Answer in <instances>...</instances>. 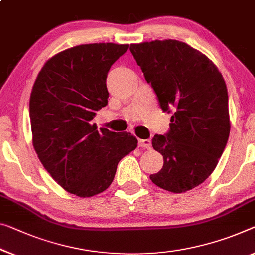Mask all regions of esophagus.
<instances>
[{
  "instance_id": "1",
  "label": "esophagus",
  "mask_w": 255,
  "mask_h": 255,
  "mask_svg": "<svg viewBox=\"0 0 255 255\" xmlns=\"http://www.w3.org/2000/svg\"><path fill=\"white\" fill-rule=\"evenodd\" d=\"M139 147H141V148H144V149H150L151 148V142H150V140H148V139H140L139 140Z\"/></svg>"
}]
</instances>
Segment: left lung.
I'll use <instances>...</instances> for the list:
<instances>
[{
    "label": "left lung",
    "mask_w": 255,
    "mask_h": 255,
    "mask_svg": "<svg viewBox=\"0 0 255 255\" xmlns=\"http://www.w3.org/2000/svg\"><path fill=\"white\" fill-rule=\"evenodd\" d=\"M130 51L160 108L174 112L168 133L152 138L164 164L150 180L171 193H186L210 177L228 141L225 80L205 54L187 43L156 40L131 44Z\"/></svg>",
    "instance_id": "left-lung-1"
}]
</instances>
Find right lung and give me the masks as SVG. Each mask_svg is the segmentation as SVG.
<instances>
[{"label": "right lung", "mask_w": 255, "mask_h": 255, "mask_svg": "<svg viewBox=\"0 0 255 255\" xmlns=\"http://www.w3.org/2000/svg\"><path fill=\"white\" fill-rule=\"evenodd\" d=\"M128 44L93 43L61 51L45 62L33 85L29 117L33 146L58 185L78 197L103 193L117 164L138 146L128 132L91 123L108 103L106 78Z\"/></svg>", "instance_id": "obj_1"}]
</instances>
